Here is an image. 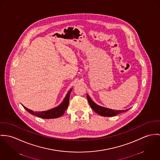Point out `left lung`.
I'll return each instance as SVG.
<instances>
[{
  "mask_svg": "<svg viewBox=\"0 0 160 160\" xmlns=\"http://www.w3.org/2000/svg\"><path fill=\"white\" fill-rule=\"evenodd\" d=\"M87 99L88 101L89 104L90 105L91 108L95 112H96L98 114H99L101 116H103V117H113V116L117 115L119 113L125 112L129 109H129L123 110H113V109H110V108H106V107L100 106H98V104H96L94 101H92L91 100V99L90 98V97L89 96L88 94H87Z\"/></svg>",
  "mask_w": 160,
  "mask_h": 160,
  "instance_id": "1",
  "label": "left lung"
}]
</instances>
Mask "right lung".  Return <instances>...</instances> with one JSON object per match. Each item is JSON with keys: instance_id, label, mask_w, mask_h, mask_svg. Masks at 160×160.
Instances as JSON below:
<instances>
[{"instance_id": "right-lung-1", "label": "right lung", "mask_w": 160, "mask_h": 160, "mask_svg": "<svg viewBox=\"0 0 160 160\" xmlns=\"http://www.w3.org/2000/svg\"><path fill=\"white\" fill-rule=\"evenodd\" d=\"M72 89V88L71 89L68 91L63 101L58 106L54 107L50 110H48L46 111H41V112H37V111L34 112L33 110H30L24 106H22L31 114L36 115L37 117L42 118L51 119V118H56L60 117L64 113L65 110L68 107L69 103V97H70V94L71 92Z\"/></svg>"}]
</instances>
